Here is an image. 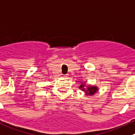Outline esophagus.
<instances>
[{
    "label": "esophagus",
    "instance_id": "esophagus-1",
    "mask_svg": "<svg viewBox=\"0 0 135 135\" xmlns=\"http://www.w3.org/2000/svg\"><path fill=\"white\" fill-rule=\"evenodd\" d=\"M68 77H69V75H64V78H68Z\"/></svg>",
    "mask_w": 135,
    "mask_h": 135
}]
</instances>
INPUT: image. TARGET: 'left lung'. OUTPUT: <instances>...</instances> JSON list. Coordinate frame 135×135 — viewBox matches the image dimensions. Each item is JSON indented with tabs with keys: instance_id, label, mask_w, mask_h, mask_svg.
I'll use <instances>...</instances> for the list:
<instances>
[{
	"instance_id": "1",
	"label": "left lung",
	"mask_w": 135,
	"mask_h": 135,
	"mask_svg": "<svg viewBox=\"0 0 135 135\" xmlns=\"http://www.w3.org/2000/svg\"><path fill=\"white\" fill-rule=\"evenodd\" d=\"M85 84L82 83L79 88V89H81V90H82V91H84V92H85V93L86 94V95H93V94H94L98 90V87H97V86L89 85V86H88L86 89L85 88Z\"/></svg>"
}]
</instances>
